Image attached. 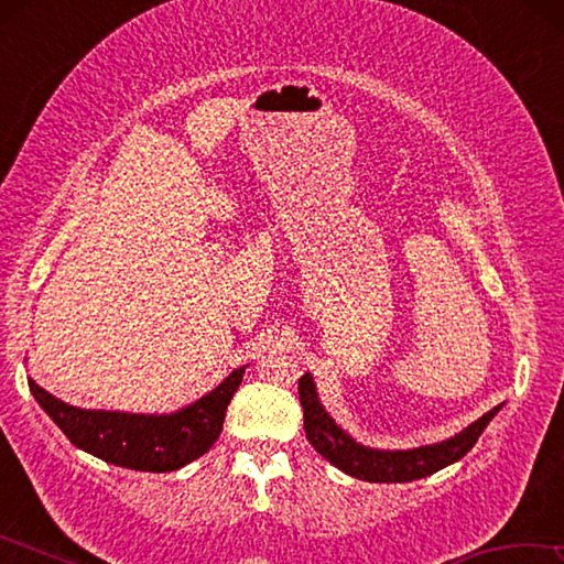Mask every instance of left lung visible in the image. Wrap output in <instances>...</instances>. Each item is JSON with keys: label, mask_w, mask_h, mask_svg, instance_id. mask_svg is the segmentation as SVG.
<instances>
[{"label": "left lung", "mask_w": 564, "mask_h": 564, "mask_svg": "<svg viewBox=\"0 0 564 564\" xmlns=\"http://www.w3.org/2000/svg\"><path fill=\"white\" fill-rule=\"evenodd\" d=\"M299 395L303 405V427L311 445L338 470L368 482H410L457 463L473 451L477 437L482 435L495 413L500 410V405L492 408L490 413H485L473 425H467L460 435L445 443L415 447V451H373V447L358 445L333 423L318 403L316 388H313L308 373L299 380Z\"/></svg>", "instance_id": "8db88e82"}]
</instances>
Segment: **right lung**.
Masks as SVG:
<instances>
[{
	"mask_svg": "<svg viewBox=\"0 0 564 564\" xmlns=\"http://www.w3.org/2000/svg\"><path fill=\"white\" fill-rule=\"evenodd\" d=\"M243 368L221 386L174 415H131L82 410L46 393L30 380V390L69 441L104 463L144 473H171L202 457L221 435L226 408L241 386Z\"/></svg>",
	"mask_w": 564,
	"mask_h": 564,
	"instance_id": "right-lung-1",
	"label": "right lung"
}]
</instances>
